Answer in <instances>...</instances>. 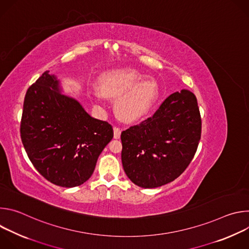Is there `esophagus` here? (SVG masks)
<instances>
[{"mask_svg": "<svg viewBox=\"0 0 249 249\" xmlns=\"http://www.w3.org/2000/svg\"><path fill=\"white\" fill-rule=\"evenodd\" d=\"M113 131H114V139H119L121 136V129L119 127H114Z\"/></svg>", "mask_w": 249, "mask_h": 249, "instance_id": "1", "label": "esophagus"}]
</instances>
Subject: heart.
<instances>
[{
    "label": "heart",
    "instance_id": "heart-1",
    "mask_svg": "<svg viewBox=\"0 0 249 249\" xmlns=\"http://www.w3.org/2000/svg\"><path fill=\"white\" fill-rule=\"evenodd\" d=\"M96 102L105 97L115 100L116 114L126 122H137L153 109L160 97L156 80L134 69H114L98 79V90L91 93Z\"/></svg>",
    "mask_w": 249,
    "mask_h": 249
}]
</instances>
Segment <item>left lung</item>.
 <instances>
[{
  "mask_svg": "<svg viewBox=\"0 0 249 249\" xmlns=\"http://www.w3.org/2000/svg\"><path fill=\"white\" fill-rule=\"evenodd\" d=\"M201 126L194 93L182 89L170 94L153 117L121 133V160L129 179L143 188L173 181L191 162Z\"/></svg>",
  "mask_w": 249,
  "mask_h": 249,
  "instance_id": "8db88e82",
  "label": "left lung"
}]
</instances>
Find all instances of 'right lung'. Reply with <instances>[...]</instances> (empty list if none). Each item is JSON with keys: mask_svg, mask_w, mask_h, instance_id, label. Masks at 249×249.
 <instances>
[{"mask_svg": "<svg viewBox=\"0 0 249 249\" xmlns=\"http://www.w3.org/2000/svg\"><path fill=\"white\" fill-rule=\"evenodd\" d=\"M46 71L26 91L20 137L33 166L51 183L76 187L91 176L113 138L112 126L92 118L76 99L60 92Z\"/></svg>", "mask_w": 249, "mask_h": 249, "instance_id": "1", "label": "right lung"}]
</instances>
